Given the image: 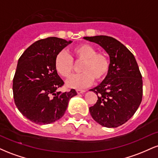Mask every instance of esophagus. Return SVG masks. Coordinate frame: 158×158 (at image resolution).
Segmentation results:
<instances>
[{
  "label": "esophagus",
  "mask_w": 158,
  "mask_h": 158,
  "mask_svg": "<svg viewBox=\"0 0 158 158\" xmlns=\"http://www.w3.org/2000/svg\"><path fill=\"white\" fill-rule=\"evenodd\" d=\"M77 94H83V93H85V90L78 89V90H77Z\"/></svg>",
  "instance_id": "1"
}]
</instances>
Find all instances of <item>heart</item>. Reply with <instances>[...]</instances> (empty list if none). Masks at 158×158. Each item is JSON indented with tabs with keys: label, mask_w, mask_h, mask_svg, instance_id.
<instances>
[{
	"label": "heart",
	"mask_w": 158,
	"mask_h": 158,
	"mask_svg": "<svg viewBox=\"0 0 158 158\" xmlns=\"http://www.w3.org/2000/svg\"><path fill=\"white\" fill-rule=\"evenodd\" d=\"M71 57L64 51L59 52L55 58V68L61 77L67 78L73 71L74 60L81 62L79 70L81 73L71 76L66 81L68 88L81 89L91 84L94 79H102L109 71L110 60L104 52H97L91 44L82 43L70 50Z\"/></svg>",
	"instance_id": "heart-1"
}]
</instances>
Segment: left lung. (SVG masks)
Here are the masks:
<instances>
[{"label":"left lung","instance_id":"8db88e82","mask_svg":"<svg viewBox=\"0 0 158 158\" xmlns=\"http://www.w3.org/2000/svg\"><path fill=\"white\" fill-rule=\"evenodd\" d=\"M84 39L100 45L110 57L106 77L90 90L98 99L89 108L96 122L107 128H116L126 123L140 105L143 98L142 75L131 51L110 36L96 35Z\"/></svg>","mask_w":158,"mask_h":158}]
</instances>
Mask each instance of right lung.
Listing matches in <instances>:
<instances>
[{"label":"right lung","mask_w":158,"mask_h":158,"mask_svg":"<svg viewBox=\"0 0 158 158\" xmlns=\"http://www.w3.org/2000/svg\"><path fill=\"white\" fill-rule=\"evenodd\" d=\"M72 41L50 37L35 41L18 61L13 78L14 101L19 111L36 124H50L63 117L77 91H57L64 85L55 68V58Z\"/></svg>","instance_id":"add662e5"}]
</instances>
